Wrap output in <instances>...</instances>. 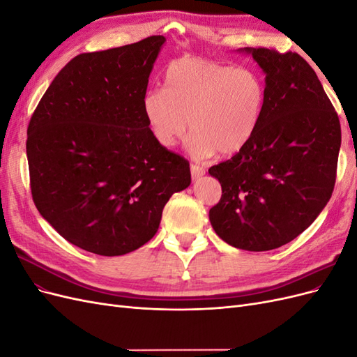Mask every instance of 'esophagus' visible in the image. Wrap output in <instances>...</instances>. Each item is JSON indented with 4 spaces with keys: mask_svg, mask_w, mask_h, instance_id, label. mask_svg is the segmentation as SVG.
I'll return each instance as SVG.
<instances>
[{
    "mask_svg": "<svg viewBox=\"0 0 357 357\" xmlns=\"http://www.w3.org/2000/svg\"><path fill=\"white\" fill-rule=\"evenodd\" d=\"M190 174H192V178L197 180L199 177H202L205 174V169L197 164H192L190 165Z\"/></svg>",
    "mask_w": 357,
    "mask_h": 357,
    "instance_id": "1",
    "label": "esophagus"
}]
</instances>
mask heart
Instances as JSON below:
<instances>
[{"label": "heart", "instance_id": "1", "mask_svg": "<svg viewBox=\"0 0 357 357\" xmlns=\"http://www.w3.org/2000/svg\"><path fill=\"white\" fill-rule=\"evenodd\" d=\"M265 98V82L256 70L181 56L168 63L165 89L144 93L143 110L160 146L180 142L189 122L193 155L231 156L252 139Z\"/></svg>", "mask_w": 357, "mask_h": 357}]
</instances>
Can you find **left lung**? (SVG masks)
<instances>
[{"label": "left lung", "instance_id": "1", "mask_svg": "<svg viewBox=\"0 0 357 357\" xmlns=\"http://www.w3.org/2000/svg\"><path fill=\"white\" fill-rule=\"evenodd\" d=\"M244 52L266 74L265 105L250 142L208 169L222 186L210 222L232 247L266 252L295 240L331 199L341 125L317 74L296 52Z\"/></svg>", "mask_w": 357, "mask_h": 357}]
</instances>
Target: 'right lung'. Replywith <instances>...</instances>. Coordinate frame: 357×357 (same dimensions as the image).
Instances as JSON below:
<instances>
[{
  "label": "right lung",
  "instance_id": "right-lung-1",
  "mask_svg": "<svg viewBox=\"0 0 357 357\" xmlns=\"http://www.w3.org/2000/svg\"><path fill=\"white\" fill-rule=\"evenodd\" d=\"M164 43L152 36L77 55L31 116L32 199L61 236L86 252L121 256L144 245L172 193L190 185L189 162L156 142L143 110Z\"/></svg>",
  "mask_w": 357,
  "mask_h": 357
}]
</instances>
